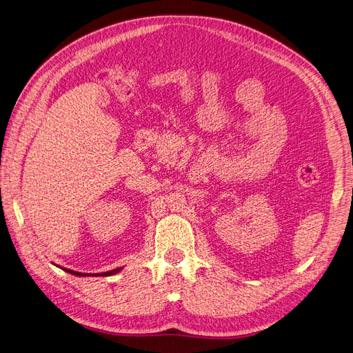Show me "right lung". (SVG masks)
I'll use <instances>...</instances> for the list:
<instances>
[{
  "instance_id": "right-lung-1",
  "label": "right lung",
  "mask_w": 353,
  "mask_h": 353,
  "mask_svg": "<svg viewBox=\"0 0 353 353\" xmlns=\"http://www.w3.org/2000/svg\"><path fill=\"white\" fill-rule=\"evenodd\" d=\"M62 268V267H61ZM63 271H66V272H69V274H72V275H77V276H109V275H114V274H117L121 270H122V267L121 268H114V270H112V271H106V272H101V274H83V272H78V271H74V270H69V268H62Z\"/></svg>"
}]
</instances>
